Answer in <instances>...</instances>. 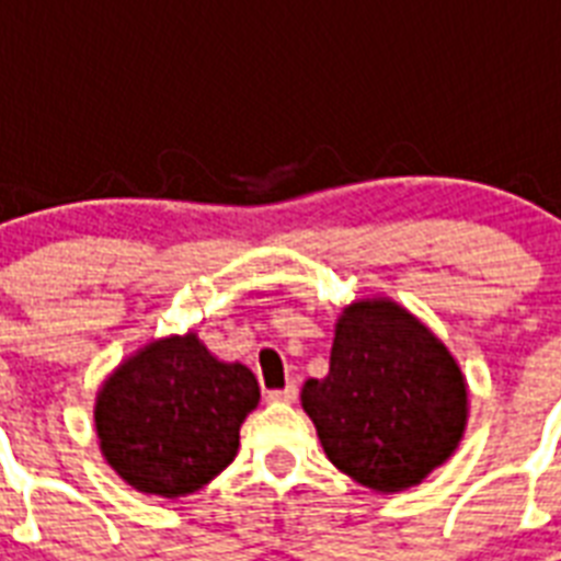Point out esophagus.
Listing matches in <instances>:
<instances>
[{
  "label": "esophagus",
  "instance_id": "obj_1",
  "mask_svg": "<svg viewBox=\"0 0 561 561\" xmlns=\"http://www.w3.org/2000/svg\"><path fill=\"white\" fill-rule=\"evenodd\" d=\"M297 399V387L288 383V387H282V390H267V401H282V404H288V401Z\"/></svg>",
  "mask_w": 561,
  "mask_h": 561
}]
</instances>
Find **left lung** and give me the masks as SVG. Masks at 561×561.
<instances>
[{
    "mask_svg": "<svg viewBox=\"0 0 561 561\" xmlns=\"http://www.w3.org/2000/svg\"><path fill=\"white\" fill-rule=\"evenodd\" d=\"M325 457L392 495L419 486L460 445L469 383L451 350L390 297L355 299L334 323L329 375L299 392Z\"/></svg>",
    "mask_w": 561,
    "mask_h": 561,
    "instance_id": "8db88e82",
    "label": "left lung"
}]
</instances>
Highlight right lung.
Returning <instances> with one entry per match:
<instances>
[{"instance_id": "right-lung-1", "label": "right lung", "mask_w": 561, "mask_h": 561, "mask_svg": "<svg viewBox=\"0 0 561 561\" xmlns=\"http://www.w3.org/2000/svg\"><path fill=\"white\" fill-rule=\"evenodd\" d=\"M259 399L250 367L211 355L192 329L153 337L95 392L101 457L142 495H194L236 460L238 431Z\"/></svg>"}]
</instances>
